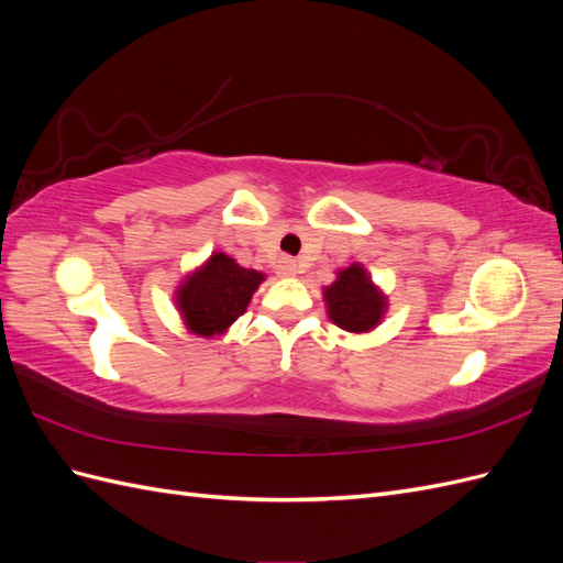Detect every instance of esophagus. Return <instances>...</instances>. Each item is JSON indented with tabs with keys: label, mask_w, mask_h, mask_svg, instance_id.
I'll use <instances>...</instances> for the list:
<instances>
[{
	"label": "esophagus",
	"mask_w": 563,
	"mask_h": 563,
	"mask_svg": "<svg viewBox=\"0 0 563 563\" xmlns=\"http://www.w3.org/2000/svg\"><path fill=\"white\" fill-rule=\"evenodd\" d=\"M296 272H298V263L294 258H288V255H284V258L277 261V275L294 277Z\"/></svg>",
	"instance_id": "obj_1"
}]
</instances>
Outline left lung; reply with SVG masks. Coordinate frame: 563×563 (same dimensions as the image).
I'll return each mask as SVG.
<instances>
[{
	"label": "left lung",
	"instance_id": "left-lung-1",
	"mask_svg": "<svg viewBox=\"0 0 563 563\" xmlns=\"http://www.w3.org/2000/svg\"><path fill=\"white\" fill-rule=\"evenodd\" d=\"M323 300L329 319L350 333L373 331L387 310V298L360 263L338 272L335 282L323 288Z\"/></svg>",
	"mask_w": 563,
	"mask_h": 563
}]
</instances>
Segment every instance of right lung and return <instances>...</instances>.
<instances>
[{
  "label": "right lung",
  "instance_id": "right-lung-1",
  "mask_svg": "<svg viewBox=\"0 0 563 563\" xmlns=\"http://www.w3.org/2000/svg\"><path fill=\"white\" fill-rule=\"evenodd\" d=\"M263 279V272L246 269L220 251L211 253V258L187 275L176 291L187 331L201 338L225 333L246 312Z\"/></svg>",
  "mask_w": 563,
  "mask_h": 563
}]
</instances>
